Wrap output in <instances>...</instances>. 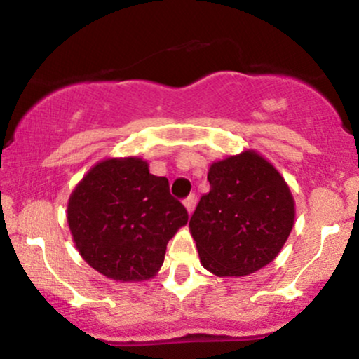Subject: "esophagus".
I'll list each match as a JSON object with an SVG mask.
<instances>
[{"label": "esophagus", "instance_id": "1", "mask_svg": "<svg viewBox=\"0 0 359 359\" xmlns=\"http://www.w3.org/2000/svg\"><path fill=\"white\" fill-rule=\"evenodd\" d=\"M196 203H197L196 194H191V196H189L187 199L184 201V205H185V209H187V214H192V212H194V208H196Z\"/></svg>", "mask_w": 359, "mask_h": 359}]
</instances>
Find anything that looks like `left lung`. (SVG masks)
Instances as JSON below:
<instances>
[{
    "label": "left lung",
    "instance_id": "1",
    "mask_svg": "<svg viewBox=\"0 0 359 359\" xmlns=\"http://www.w3.org/2000/svg\"><path fill=\"white\" fill-rule=\"evenodd\" d=\"M211 191L189 229L201 265L216 277H246L278 257L295 221V201L282 174L257 150L211 163Z\"/></svg>",
    "mask_w": 359,
    "mask_h": 359
}]
</instances>
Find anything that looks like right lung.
<instances>
[{
  "instance_id": "add662e5",
  "label": "right lung",
  "mask_w": 359,
  "mask_h": 359,
  "mask_svg": "<svg viewBox=\"0 0 359 359\" xmlns=\"http://www.w3.org/2000/svg\"><path fill=\"white\" fill-rule=\"evenodd\" d=\"M187 211L165 177L140 156L104 158L90 167L67 203L77 251L114 282H143L162 269L168 240L187 224Z\"/></svg>"
}]
</instances>
